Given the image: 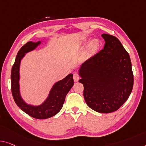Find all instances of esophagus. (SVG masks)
I'll use <instances>...</instances> for the list:
<instances>
[{"label": "esophagus", "instance_id": "esophagus-1", "mask_svg": "<svg viewBox=\"0 0 146 146\" xmlns=\"http://www.w3.org/2000/svg\"><path fill=\"white\" fill-rule=\"evenodd\" d=\"M79 79H80V77H79V75H78V73H75L73 74V80H74V81H75V82H78V80H79Z\"/></svg>", "mask_w": 146, "mask_h": 146}]
</instances>
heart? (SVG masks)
<instances>
[{"instance_id":"heart-1","label":"heart","mask_w":146,"mask_h":146,"mask_svg":"<svg viewBox=\"0 0 146 146\" xmlns=\"http://www.w3.org/2000/svg\"><path fill=\"white\" fill-rule=\"evenodd\" d=\"M98 42L96 39L90 40L86 46V52L88 54H93L98 48Z\"/></svg>"}]
</instances>
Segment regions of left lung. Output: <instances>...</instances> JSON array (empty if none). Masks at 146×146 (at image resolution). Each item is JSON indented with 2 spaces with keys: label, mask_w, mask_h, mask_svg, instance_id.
<instances>
[{
  "label": "left lung",
  "mask_w": 146,
  "mask_h": 146,
  "mask_svg": "<svg viewBox=\"0 0 146 146\" xmlns=\"http://www.w3.org/2000/svg\"><path fill=\"white\" fill-rule=\"evenodd\" d=\"M104 48L80 67L87 106L98 113L117 111L127 100L134 77L129 54L117 37L102 34Z\"/></svg>",
  "instance_id": "left-lung-1"
}]
</instances>
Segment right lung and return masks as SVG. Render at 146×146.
<instances>
[{
    "label": "right lung",
    "instance_id": "add662e5",
    "mask_svg": "<svg viewBox=\"0 0 146 146\" xmlns=\"http://www.w3.org/2000/svg\"><path fill=\"white\" fill-rule=\"evenodd\" d=\"M41 44V41H29L17 52L11 73V89L13 98L17 106L29 116L38 119H44L56 115L62 108L66 95L74 84L73 74H69L64 79L56 82L52 86L47 98L38 106L27 104L20 94L19 67L21 60L25 54L33 50Z\"/></svg>",
    "mask_w": 146,
    "mask_h": 146
}]
</instances>
